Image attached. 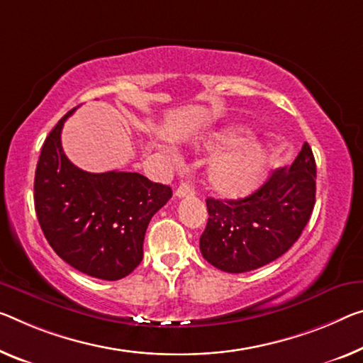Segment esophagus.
Returning <instances> with one entry per match:
<instances>
[{"instance_id":"34e87169","label":"esophagus","mask_w":363,"mask_h":363,"mask_svg":"<svg viewBox=\"0 0 363 363\" xmlns=\"http://www.w3.org/2000/svg\"><path fill=\"white\" fill-rule=\"evenodd\" d=\"M193 194H194V188L189 185V183H182L175 191L177 198H186V196H193Z\"/></svg>"}]
</instances>
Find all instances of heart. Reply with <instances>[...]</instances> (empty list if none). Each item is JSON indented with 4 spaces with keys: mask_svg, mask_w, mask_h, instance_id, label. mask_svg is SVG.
<instances>
[{
    "mask_svg": "<svg viewBox=\"0 0 363 363\" xmlns=\"http://www.w3.org/2000/svg\"><path fill=\"white\" fill-rule=\"evenodd\" d=\"M247 135L238 130H224L206 143L214 152L232 149L217 157L208 170V183L222 198H243L253 193L264 180L271 160L269 146L261 143H245Z\"/></svg>",
    "mask_w": 363,
    "mask_h": 363,
    "instance_id": "obj_1",
    "label": "heart"
}]
</instances>
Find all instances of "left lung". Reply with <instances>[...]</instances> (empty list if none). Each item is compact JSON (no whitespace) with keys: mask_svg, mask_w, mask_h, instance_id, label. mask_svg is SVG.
<instances>
[{"mask_svg":"<svg viewBox=\"0 0 363 363\" xmlns=\"http://www.w3.org/2000/svg\"><path fill=\"white\" fill-rule=\"evenodd\" d=\"M316 164L308 143L287 169H277L242 199L208 198V225L199 238L203 258L232 274L258 269L287 252L313 213Z\"/></svg>","mask_w":363,"mask_h":363,"instance_id":"left-lung-1","label":"left lung"}]
</instances>
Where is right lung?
<instances>
[{"label": "right lung", "instance_id": "add662e5", "mask_svg": "<svg viewBox=\"0 0 363 363\" xmlns=\"http://www.w3.org/2000/svg\"><path fill=\"white\" fill-rule=\"evenodd\" d=\"M74 110L43 143L33 182L37 219L61 259L87 276L118 281L141 263L146 228L172 188L135 172L91 174L69 162L61 130Z\"/></svg>", "mask_w": 363, "mask_h": 363}]
</instances>
